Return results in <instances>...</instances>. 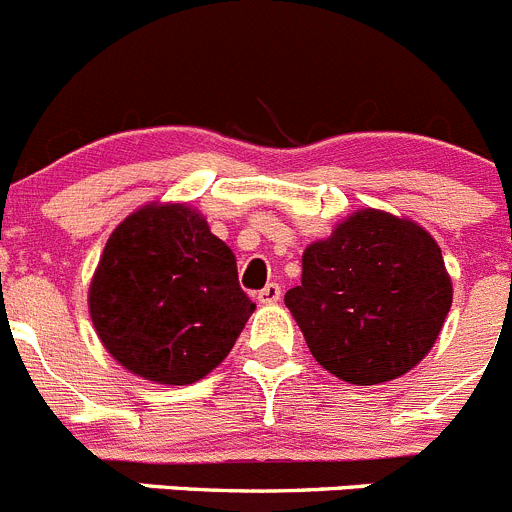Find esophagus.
I'll use <instances>...</instances> for the list:
<instances>
[{"instance_id":"1","label":"esophagus","mask_w":512,"mask_h":512,"mask_svg":"<svg viewBox=\"0 0 512 512\" xmlns=\"http://www.w3.org/2000/svg\"><path fill=\"white\" fill-rule=\"evenodd\" d=\"M280 293H283V290H280L278 283H267L265 288H262L260 293H257V301H260V303H278L280 301Z\"/></svg>"}]
</instances>
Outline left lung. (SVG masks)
<instances>
[{
	"label": "left lung",
	"mask_w": 512,
	"mask_h": 512,
	"mask_svg": "<svg viewBox=\"0 0 512 512\" xmlns=\"http://www.w3.org/2000/svg\"><path fill=\"white\" fill-rule=\"evenodd\" d=\"M285 306L324 370L377 385L416 367L444 326L451 280L434 237L385 211H357L303 252Z\"/></svg>",
	"instance_id": "8db88e82"
}]
</instances>
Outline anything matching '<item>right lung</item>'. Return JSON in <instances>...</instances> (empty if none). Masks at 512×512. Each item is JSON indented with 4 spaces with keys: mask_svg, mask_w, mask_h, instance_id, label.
Masks as SVG:
<instances>
[{
    "mask_svg": "<svg viewBox=\"0 0 512 512\" xmlns=\"http://www.w3.org/2000/svg\"><path fill=\"white\" fill-rule=\"evenodd\" d=\"M89 311L119 365L160 385H191L232 352L255 303L204 216L165 204L114 229L91 280Z\"/></svg>",
    "mask_w": 512,
    "mask_h": 512,
    "instance_id": "right-lung-1",
    "label": "right lung"
}]
</instances>
